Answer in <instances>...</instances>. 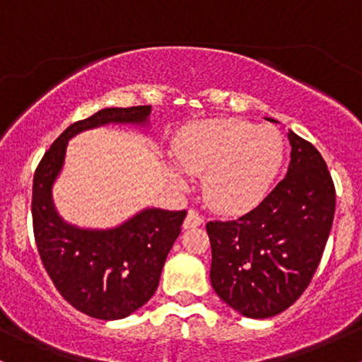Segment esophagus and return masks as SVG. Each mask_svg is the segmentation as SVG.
<instances>
[{"label": "esophagus", "instance_id": "esophagus-1", "mask_svg": "<svg viewBox=\"0 0 362 362\" xmlns=\"http://www.w3.org/2000/svg\"><path fill=\"white\" fill-rule=\"evenodd\" d=\"M202 224H204V218H202L199 213H195V211H189L185 216L182 228H184V230H192V228L202 226Z\"/></svg>", "mask_w": 362, "mask_h": 362}]
</instances>
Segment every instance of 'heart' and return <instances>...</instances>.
<instances>
[{
    "mask_svg": "<svg viewBox=\"0 0 362 362\" xmlns=\"http://www.w3.org/2000/svg\"><path fill=\"white\" fill-rule=\"evenodd\" d=\"M173 156L184 172L202 177V192L213 209L242 214L271 189L284 158V141L274 127H255L238 119H209L189 124L173 141ZM170 178L184 187L177 167Z\"/></svg>",
    "mask_w": 362,
    "mask_h": 362,
    "instance_id": "heart-1",
    "label": "heart"
}]
</instances>
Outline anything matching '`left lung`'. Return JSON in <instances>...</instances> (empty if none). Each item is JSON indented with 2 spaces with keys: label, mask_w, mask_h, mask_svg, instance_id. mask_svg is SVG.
<instances>
[{
  "label": "left lung",
  "mask_w": 362,
  "mask_h": 362,
  "mask_svg": "<svg viewBox=\"0 0 362 362\" xmlns=\"http://www.w3.org/2000/svg\"><path fill=\"white\" fill-rule=\"evenodd\" d=\"M288 139V173L276 189L236 221L206 224L211 284L228 306L248 318H271L301 296L334 221L335 187L327 163L293 131Z\"/></svg>",
  "instance_id": "1"
}]
</instances>
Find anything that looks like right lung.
<instances>
[{
    "mask_svg": "<svg viewBox=\"0 0 362 362\" xmlns=\"http://www.w3.org/2000/svg\"><path fill=\"white\" fill-rule=\"evenodd\" d=\"M149 115L151 105L109 107L78 120L54 141L34 175L32 218L45 271L69 305L98 320L126 318L151 300L187 213L144 207L117 226L81 228L57 213L52 189L69 139L109 124L149 127Z\"/></svg>",
    "mask_w": 362,
    "mask_h": 362,
    "instance_id": "add662e5",
    "label": "right lung"
}]
</instances>
